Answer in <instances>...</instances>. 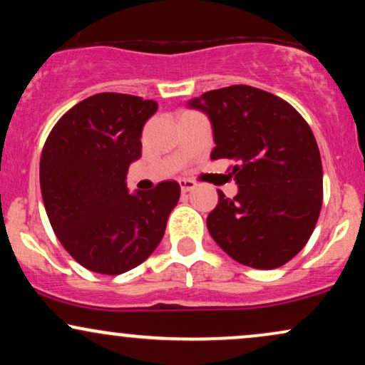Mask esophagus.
<instances>
[{"instance_id": "esophagus-1", "label": "esophagus", "mask_w": 365, "mask_h": 365, "mask_svg": "<svg viewBox=\"0 0 365 365\" xmlns=\"http://www.w3.org/2000/svg\"><path fill=\"white\" fill-rule=\"evenodd\" d=\"M195 187H197V183L194 182V180H188V178L180 180V188H182L183 194H187V192H192Z\"/></svg>"}]
</instances>
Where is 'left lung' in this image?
Listing matches in <instances>:
<instances>
[{
    "instance_id": "obj_1",
    "label": "left lung",
    "mask_w": 365,
    "mask_h": 365,
    "mask_svg": "<svg viewBox=\"0 0 365 365\" xmlns=\"http://www.w3.org/2000/svg\"><path fill=\"white\" fill-rule=\"evenodd\" d=\"M190 106L215 130L211 159H228L238 194L217 190L207 230L232 259L274 269L311 238L322 206V163L316 137L284 99L250 86L204 92Z\"/></svg>"
}]
</instances>
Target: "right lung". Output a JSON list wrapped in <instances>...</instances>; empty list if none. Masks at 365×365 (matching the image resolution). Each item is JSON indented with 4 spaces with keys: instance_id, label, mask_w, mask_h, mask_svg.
I'll return each mask as SVG.
<instances>
[{
    "instance_id": "1",
    "label": "right lung",
    "mask_w": 365,
    "mask_h": 365,
    "mask_svg": "<svg viewBox=\"0 0 365 365\" xmlns=\"http://www.w3.org/2000/svg\"><path fill=\"white\" fill-rule=\"evenodd\" d=\"M158 103L101 92L56 121L41 154L46 215L65 250L86 269L121 274L159 245L180 199L175 180L128 194L130 163L142 156V128Z\"/></svg>"
}]
</instances>
